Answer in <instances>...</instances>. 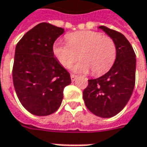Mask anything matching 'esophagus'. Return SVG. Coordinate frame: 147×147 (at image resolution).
I'll use <instances>...</instances> for the list:
<instances>
[{
    "instance_id": "1",
    "label": "esophagus",
    "mask_w": 147,
    "mask_h": 147,
    "mask_svg": "<svg viewBox=\"0 0 147 147\" xmlns=\"http://www.w3.org/2000/svg\"><path fill=\"white\" fill-rule=\"evenodd\" d=\"M77 79V76L74 75V74H71V81H75Z\"/></svg>"
}]
</instances>
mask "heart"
I'll list each match as a JSON object with an SVG mask.
<instances>
[{
  "instance_id": "obj_1",
  "label": "heart",
  "mask_w": 147,
  "mask_h": 147,
  "mask_svg": "<svg viewBox=\"0 0 147 147\" xmlns=\"http://www.w3.org/2000/svg\"><path fill=\"white\" fill-rule=\"evenodd\" d=\"M67 43L55 42L53 54L64 67H69L78 60L81 62L72 67L80 73H88L90 71L95 76L108 72L117 59L116 43L110 37L102 33L83 30L66 35Z\"/></svg>"
}]
</instances>
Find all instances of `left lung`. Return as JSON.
Listing matches in <instances>:
<instances>
[{"instance_id":"obj_1","label":"left lung","mask_w":147,"mask_h":147,"mask_svg":"<svg viewBox=\"0 0 147 147\" xmlns=\"http://www.w3.org/2000/svg\"><path fill=\"white\" fill-rule=\"evenodd\" d=\"M99 28L116 43L117 59L107 73L88 80L83 98L86 108L92 113L109 118L125 107L132 94L136 83V58L132 46L123 34L105 26Z\"/></svg>"}]
</instances>
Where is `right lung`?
Masks as SVG:
<instances>
[{
	"instance_id": "obj_1",
	"label": "right lung",
	"mask_w": 147,
	"mask_h": 147,
	"mask_svg": "<svg viewBox=\"0 0 147 147\" xmlns=\"http://www.w3.org/2000/svg\"><path fill=\"white\" fill-rule=\"evenodd\" d=\"M64 30L41 23L27 31L16 47L12 80L22 105L36 116L57 110L70 74L54 57L53 46Z\"/></svg>"
}]
</instances>
